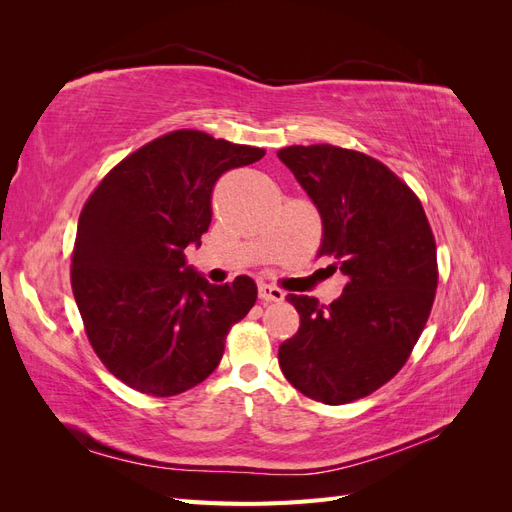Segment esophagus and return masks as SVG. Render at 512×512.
<instances>
[{
    "label": "esophagus",
    "instance_id": "esophagus-1",
    "mask_svg": "<svg viewBox=\"0 0 512 512\" xmlns=\"http://www.w3.org/2000/svg\"><path fill=\"white\" fill-rule=\"evenodd\" d=\"M258 297L262 301H284V290L271 286V284H260L258 286Z\"/></svg>",
    "mask_w": 512,
    "mask_h": 512
}]
</instances>
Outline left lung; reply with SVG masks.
Segmentation results:
<instances>
[{
  "label": "left lung",
  "mask_w": 512,
  "mask_h": 512,
  "mask_svg": "<svg viewBox=\"0 0 512 512\" xmlns=\"http://www.w3.org/2000/svg\"><path fill=\"white\" fill-rule=\"evenodd\" d=\"M277 158L318 207V256L346 275L329 307L288 294L301 324L280 367L309 399L350 404L389 382L421 337L438 288L436 239L421 200L376 158L335 145H292Z\"/></svg>",
  "instance_id": "obj_1"
}]
</instances>
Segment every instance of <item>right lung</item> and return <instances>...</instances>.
I'll return each mask as SVG.
<instances>
[{"mask_svg":"<svg viewBox=\"0 0 512 512\" xmlns=\"http://www.w3.org/2000/svg\"><path fill=\"white\" fill-rule=\"evenodd\" d=\"M265 149L175 130L123 158L81 211L70 282L91 348L130 389L173 397L220 365L226 335L256 303L252 277L215 286L183 250L211 224L226 170Z\"/></svg>","mask_w":512,"mask_h":512,"instance_id":"add662e5","label":"right lung"}]
</instances>
